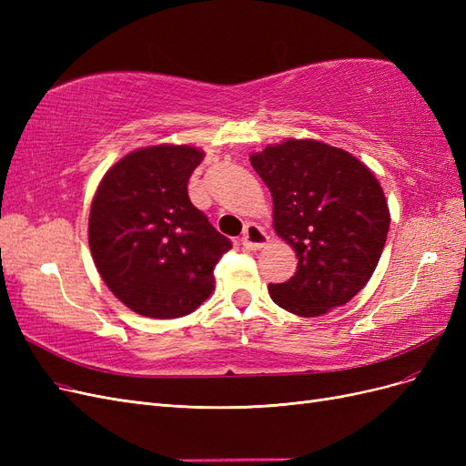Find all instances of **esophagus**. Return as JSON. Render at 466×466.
<instances>
[{
	"mask_svg": "<svg viewBox=\"0 0 466 466\" xmlns=\"http://www.w3.org/2000/svg\"><path fill=\"white\" fill-rule=\"evenodd\" d=\"M268 241H270V237H268V233L260 228V225H257V223H247L245 225L243 238H241V243H243L245 248L258 250V248H264L268 245Z\"/></svg>",
	"mask_w": 466,
	"mask_h": 466,
	"instance_id": "1",
	"label": "esophagus"
}]
</instances>
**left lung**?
I'll list each match as a JSON object with an SVG mask.
<instances>
[{
	"instance_id": "1",
	"label": "left lung",
	"mask_w": 466,
	"mask_h": 466,
	"mask_svg": "<svg viewBox=\"0 0 466 466\" xmlns=\"http://www.w3.org/2000/svg\"><path fill=\"white\" fill-rule=\"evenodd\" d=\"M274 202V231L298 255V270L270 284L276 305L319 317L346 305L375 272L389 233V204L354 155L317 139H286L250 155Z\"/></svg>"
}]
</instances>
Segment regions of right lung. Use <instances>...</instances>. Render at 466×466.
Listing matches in <instances>:
<instances>
[{"label": "right lung", "mask_w": 466, "mask_h": 466, "mask_svg": "<svg viewBox=\"0 0 466 466\" xmlns=\"http://www.w3.org/2000/svg\"><path fill=\"white\" fill-rule=\"evenodd\" d=\"M202 159L192 146L139 147L98 182L91 255L108 289L137 315L185 317L214 291V266L231 241L188 198Z\"/></svg>", "instance_id": "add662e5"}]
</instances>
